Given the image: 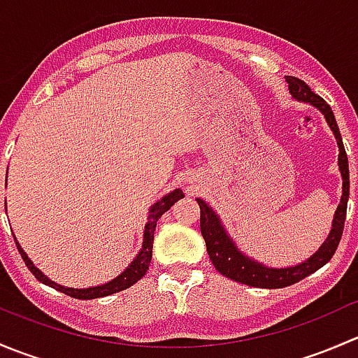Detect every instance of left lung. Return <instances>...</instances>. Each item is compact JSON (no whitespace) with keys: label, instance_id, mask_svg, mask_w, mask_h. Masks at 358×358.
Segmentation results:
<instances>
[{"label":"left lung","instance_id":"obj_1","mask_svg":"<svg viewBox=\"0 0 358 358\" xmlns=\"http://www.w3.org/2000/svg\"><path fill=\"white\" fill-rule=\"evenodd\" d=\"M286 81L289 85V93L292 99L298 102L310 103L317 110L322 112L329 124L331 131L334 133V138L338 142L339 156L338 166L343 178V194L338 208H336L333 225H331L329 236L322 243V246L317 249L308 259L292 266H284V268H275V266H266L265 263H259L258 259L249 258L246 252H243L236 241L227 232L222 218L215 213V209L206 201L197 199L201 208V234L206 241V249H208L209 259L213 262L215 268L222 275L236 280V282L246 284L251 287H263V289H279V287L291 286V284L299 282L301 279L308 277L310 273L317 272L320 266L326 265L338 249L339 241L343 236V225L346 218V204H348L350 196V171H348V157H346L345 147H343L341 133H339L338 124L331 107L327 106L326 100L320 99L319 95L308 88L305 81L292 76H286Z\"/></svg>","mask_w":358,"mask_h":358}]
</instances>
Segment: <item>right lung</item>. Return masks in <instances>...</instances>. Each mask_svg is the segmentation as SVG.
<instances>
[{
	"mask_svg": "<svg viewBox=\"0 0 358 358\" xmlns=\"http://www.w3.org/2000/svg\"><path fill=\"white\" fill-rule=\"evenodd\" d=\"M182 197H183L182 189H175V190H171L169 194H166V196H162L161 199L150 206L149 216H147L145 230H143V243H142V248H140L138 255H136L135 259H133V262L126 266L124 272L119 273L117 277H114V279L109 280V282L100 284V286L83 287V289H78V287H67V286H62V284L53 282L52 279H48V277H46L45 273H43L41 270H39L38 266L31 262V258L27 256V252L20 248V244L17 243V239H15L17 249H19L20 256H22V259L25 262V265H27V268L31 270L32 275H34L39 282H43V284H46V286L53 287V289L64 292V294L72 296V298H76V299H95V298H103V296H110V294H114V292H119V291L126 289V287L133 286V284L138 282V280L145 275L147 270H149L150 259H152L154 232H156L157 220L161 218V216L164 215V213L168 211V209L171 208L176 201L182 199Z\"/></svg>",
	"mask_w": 358,
	"mask_h": 358,
	"instance_id": "add662e5",
	"label": "right lung"
}]
</instances>
